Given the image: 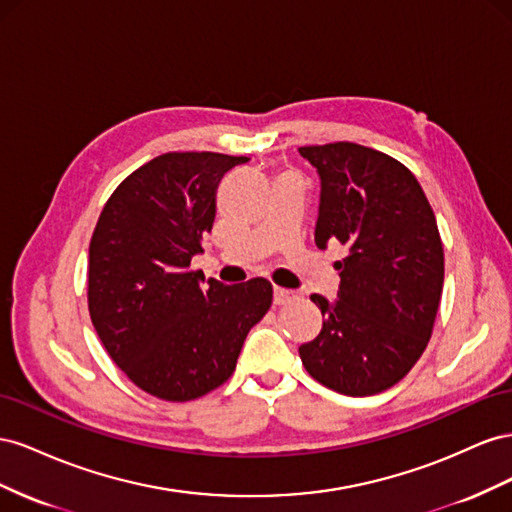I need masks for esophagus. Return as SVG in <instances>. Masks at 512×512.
Instances as JSON below:
<instances>
[{"mask_svg":"<svg viewBox=\"0 0 512 512\" xmlns=\"http://www.w3.org/2000/svg\"><path fill=\"white\" fill-rule=\"evenodd\" d=\"M291 298H294V291L283 289V287H274V304H287Z\"/></svg>","mask_w":512,"mask_h":512,"instance_id":"1","label":"esophagus"}]
</instances>
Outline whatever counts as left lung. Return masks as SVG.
<instances>
[{
    "label": "left lung",
    "mask_w": 512,
    "mask_h": 512,
    "mask_svg": "<svg viewBox=\"0 0 512 512\" xmlns=\"http://www.w3.org/2000/svg\"><path fill=\"white\" fill-rule=\"evenodd\" d=\"M319 175L317 248L341 244L337 300L313 294L321 332L300 345L304 369L349 397L407 375L431 339L444 285L435 214L414 173L358 143L298 148Z\"/></svg>",
    "instance_id": "obj_1"
}]
</instances>
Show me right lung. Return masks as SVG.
Here are the masks:
<instances>
[{
  "instance_id": "1",
  "label": "right lung",
  "mask_w": 512,
  "mask_h": 512,
  "mask_svg": "<svg viewBox=\"0 0 512 512\" xmlns=\"http://www.w3.org/2000/svg\"><path fill=\"white\" fill-rule=\"evenodd\" d=\"M246 156L167 152L115 188L96 223L87 266L90 317L113 362L141 390L191 401L231 377L272 285H223L193 272L216 216L223 175Z\"/></svg>"
}]
</instances>
